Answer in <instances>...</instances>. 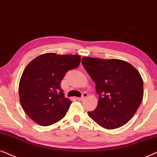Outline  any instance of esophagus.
<instances>
[{
	"label": "esophagus",
	"instance_id": "obj_1",
	"mask_svg": "<svg viewBox=\"0 0 157 157\" xmlns=\"http://www.w3.org/2000/svg\"><path fill=\"white\" fill-rule=\"evenodd\" d=\"M87 96H88V94L85 92V93L82 94V96L81 98H77V99H78V100L81 101V100H83L84 99H85L86 98H87Z\"/></svg>",
	"mask_w": 157,
	"mask_h": 157
}]
</instances>
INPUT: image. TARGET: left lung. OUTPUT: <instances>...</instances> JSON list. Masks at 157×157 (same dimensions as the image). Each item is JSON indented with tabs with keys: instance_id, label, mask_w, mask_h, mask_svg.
I'll return each mask as SVG.
<instances>
[{
	"instance_id": "1",
	"label": "left lung",
	"mask_w": 157,
	"mask_h": 157,
	"mask_svg": "<svg viewBox=\"0 0 157 157\" xmlns=\"http://www.w3.org/2000/svg\"><path fill=\"white\" fill-rule=\"evenodd\" d=\"M82 63L94 82L99 94L98 107L87 114L107 129L124 125L136 113L143 100V80L127 62L84 57Z\"/></svg>"
}]
</instances>
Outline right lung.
Here are the masks:
<instances>
[{
	"mask_svg": "<svg viewBox=\"0 0 157 157\" xmlns=\"http://www.w3.org/2000/svg\"><path fill=\"white\" fill-rule=\"evenodd\" d=\"M80 60L78 55L48 52L26 66L19 82L20 102L37 124H53L65 116L72 101L65 97L60 83L66 72L78 67Z\"/></svg>",
	"mask_w": 157,
	"mask_h": 157,
	"instance_id": "add662e5",
	"label": "right lung"
}]
</instances>
